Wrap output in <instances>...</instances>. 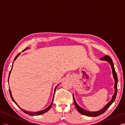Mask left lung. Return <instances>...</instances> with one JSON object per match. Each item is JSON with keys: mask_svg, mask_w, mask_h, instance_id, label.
<instances>
[{"mask_svg": "<svg viewBox=\"0 0 125 125\" xmlns=\"http://www.w3.org/2000/svg\"><path fill=\"white\" fill-rule=\"evenodd\" d=\"M100 59L101 60H105V61L108 62L109 63H110L111 68H112V69L113 77H114V80H115V85H114L115 93L114 94V95H113V96H112V100L110 101H109L108 103L103 108L101 109V110H100L99 111H96V112H89V111L85 110V109L81 108L80 106H79L78 105V104L77 103V102L75 100V99L74 97V95H73V97L74 104L75 107H76V108L77 109V111L79 113H80L81 114L85 115V116L96 117V116H98L99 115H101L102 114H103V113L108 108V107L112 105V104L113 103V102H114V101L116 99V97L117 93V83H118V79H117V74H116V73L115 70L114 66V64H113L112 60L111 58V57H109L107 55H106L104 57H103L101 58Z\"/></svg>", "mask_w": 125, "mask_h": 125, "instance_id": "8db88e82", "label": "left lung"}]
</instances>
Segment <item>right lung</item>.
Instances as JSON below:
<instances>
[{"label":"right lung","mask_w":125,"mask_h":125,"mask_svg":"<svg viewBox=\"0 0 125 125\" xmlns=\"http://www.w3.org/2000/svg\"><path fill=\"white\" fill-rule=\"evenodd\" d=\"M29 48H28V47H27V48H26L25 50H23V51H25L26 50H28V49H29ZM20 55V53H19L16 56V57L14 58V60H13V62H14V61H15V60H16V59L17 58V57H18ZM12 67H13V65H12V67H11V70H10V73H9V77H8V83H9V76H10V73H11V70H12ZM58 85H57L56 87H55V90H54V95H53V98H52V103H51V105L49 106L47 108H46L45 109H44V110H43V111H39V112H28V111H25V110H24V109H23L22 108H21L19 106L18 104H17V103H16V102H15V101L14 100V99H13V97H12V94H11V90H10V88H9V93H10V96H11V99H12V100L13 101V102H14V103L16 104L19 107L21 110L23 111L24 113H25V114H28V115H30V116H34V115H42V114H44V113H46V112H47L48 110H50V109L51 108V107H52V102H53V100H54V94H55V91H56V88H57V86H58Z\"/></svg>","instance_id":"add662e5"}]
</instances>
